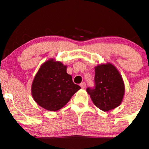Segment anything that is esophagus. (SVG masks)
Segmentation results:
<instances>
[{"instance_id": "obj_1", "label": "esophagus", "mask_w": 149, "mask_h": 149, "mask_svg": "<svg viewBox=\"0 0 149 149\" xmlns=\"http://www.w3.org/2000/svg\"><path fill=\"white\" fill-rule=\"evenodd\" d=\"M80 86L81 87V88L84 89V88H85V87H86V84H85V82H83L80 84Z\"/></svg>"}]
</instances>
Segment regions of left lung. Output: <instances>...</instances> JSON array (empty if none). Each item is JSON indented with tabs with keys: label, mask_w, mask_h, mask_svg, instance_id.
I'll use <instances>...</instances> for the list:
<instances>
[{
	"label": "left lung",
	"mask_w": 149,
	"mask_h": 149,
	"mask_svg": "<svg viewBox=\"0 0 149 149\" xmlns=\"http://www.w3.org/2000/svg\"><path fill=\"white\" fill-rule=\"evenodd\" d=\"M94 87H87L91 100L103 111H109L120 105L125 93L123 79L119 71L109 63L95 68Z\"/></svg>",
	"instance_id": "left-lung-1"
}]
</instances>
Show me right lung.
<instances>
[{"label":"right lung","mask_w":149,"mask_h":149,"mask_svg":"<svg viewBox=\"0 0 149 149\" xmlns=\"http://www.w3.org/2000/svg\"><path fill=\"white\" fill-rule=\"evenodd\" d=\"M81 87L66 72V66L49 60L40 66L32 84V95L40 107L56 111L64 107Z\"/></svg>","instance_id":"right-lung-1"}]
</instances>
